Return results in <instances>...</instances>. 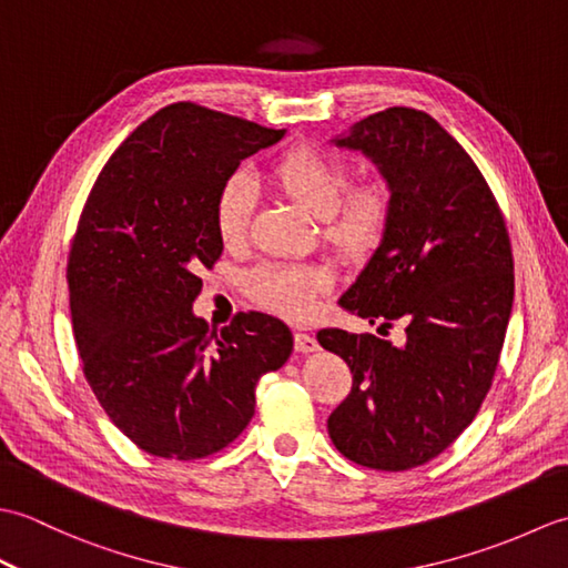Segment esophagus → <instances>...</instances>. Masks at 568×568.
Listing matches in <instances>:
<instances>
[{"label":"esophagus","mask_w":568,"mask_h":568,"mask_svg":"<svg viewBox=\"0 0 568 568\" xmlns=\"http://www.w3.org/2000/svg\"><path fill=\"white\" fill-rule=\"evenodd\" d=\"M295 348H297L300 354H312V352H317L320 344H317V339H315V334H310V332H295Z\"/></svg>","instance_id":"34e87169"}]
</instances>
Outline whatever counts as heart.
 <instances>
[{
    "label": "heart",
    "instance_id": "heart-1",
    "mask_svg": "<svg viewBox=\"0 0 568 568\" xmlns=\"http://www.w3.org/2000/svg\"><path fill=\"white\" fill-rule=\"evenodd\" d=\"M268 180L285 197L315 214L322 239L346 263L371 261L390 234L395 187L383 173L352 180L344 155L312 141L283 151L268 168ZM256 207V187L246 173H232L216 190L214 232L224 246H241ZM334 285V273L322 263H268L251 271L246 291L263 310L287 320H303L315 300Z\"/></svg>",
    "mask_w": 568,
    "mask_h": 568
}]
</instances>
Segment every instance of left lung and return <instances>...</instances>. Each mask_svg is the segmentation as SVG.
Returning a JSON list of instances; mask_svg holds the SVG:
<instances>
[{
	"mask_svg": "<svg viewBox=\"0 0 568 568\" xmlns=\"http://www.w3.org/2000/svg\"><path fill=\"white\" fill-rule=\"evenodd\" d=\"M334 143L395 187L390 234L339 305L381 329L400 322L405 342L317 332L354 376L327 429L348 462L407 470L439 456L490 390L515 295L508 226L474 159L425 112L390 106Z\"/></svg>",
	"mask_w": 568,
	"mask_h": 568,
	"instance_id": "1",
	"label": "left lung"
}]
</instances>
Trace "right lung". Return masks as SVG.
Listing matches in <instances>:
<instances>
[{
  "mask_svg": "<svg viewBox=\"0 0 568 568\" xmlns=\"http://www.w3.org/2000/svg\"><path fill=\"white\" fill-rule=\"evenodd\" d=\"M283 134L168 104L131 131L84 202L68 253L82 373L114 425L151 456L222 452L251 422L258 378L293 352L291 329L263 312H239L222 332L192 315L200 271L224 248L216 190Z\"/></svg>",
  "mask_w": 568,
  "mask_h": 568,
  "instance_id": "1",
  "label": "right lung"
}]
</instances>
